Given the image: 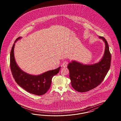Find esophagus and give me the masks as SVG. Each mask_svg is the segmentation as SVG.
I'll list each match as a JSON object with an SVG mask.
<instances>
[{"instance_id":"esophagus-1","label":"esophagus","mask_w":121,"mask_h":121,"mask_svg":"<svg viewBox=\"0 0 121 121\" xmlns=\"http://www.w3.org/2000/svg\"><path fill=\"white\" fill-rule=\"evenodd\" d=\"M67 65H68V62L66 61H64V62H63L62 64V66L64 67H66L67 66Z\"/></svg>"}]
</instances>
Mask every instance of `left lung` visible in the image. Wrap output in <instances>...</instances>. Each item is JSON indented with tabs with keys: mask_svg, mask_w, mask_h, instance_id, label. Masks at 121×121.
<instances>
[{
	"mask_svg": "<svg viewBox=\"0 0 121 121\" xmlns=\"http://www.w3.org/2000/svg\"><path fill=\"white\" fill-rule=\"evenodd\" d=\"M105 43L103 59L93 65H84L73 61L67 66L72 87L77 91L85 92L98 86L104 80L110 69L111 56L106 39L99 36Z\"/></svg>",
	"mask_w": 121,
	"mask_h": 121,
	"instance_id": "8db88e82",
	"label": "left lung"
}]
</instances>
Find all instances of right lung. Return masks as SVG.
Segmentation results:
<instances>
[{"label": "right lung", "instance_id": "1", "mask_svg": "<svg viewBox=\"0 0 121 121\" xmlns=\"http://www.w3.org/2000/svg\"><path fill=\"white\" fill-rule=\"evenodd\" d=\"M21 37L18 38L15 43ZM15 43L10 53V68L13 77L18 84L26 91L33 95H42L45 94L50 88L52 78L58 73L61 66L55 70L46 72L39 75H30L19 68L15 61L14 50Z\"/></svg>", "mask_w": 121, "mask_h": 121}]
</instances>
